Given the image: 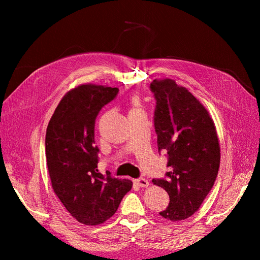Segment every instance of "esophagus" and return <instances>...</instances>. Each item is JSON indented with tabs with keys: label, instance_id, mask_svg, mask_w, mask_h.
I'll return each instance as SVG.
<instances>
[{
	"label": "esophagus",
	"instance_id": "esophagus-1",
	"mask_svg": "<svg viewBox=\"0 0 260 260\" xmlns=\"http://www.w3.org/2000/svg\"><path fill=\"white\" fill-rule=\"evenodd\" d=\"M136 183L139 184L140 186H143V187H145V186H147L148 184H150V183H148V181H147L145 178L137 179V180H136Z\"/></svg>",
	"mask_w": 260,
	"mask_h": 260
}]
</instances>
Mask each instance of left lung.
I'll return each instance as SVG.
<instances>
[{
  "label": "left lung",
  "mask_w": 260,
  "mask_h": 260,
  "mask_svg": "<svg viewBox=\"0 0 260 260\" xmlns=\"http://www.w3.org/2000/svg\"><path fill=\"white\" fill-rule=\"evenodd\" d=\"M156 101L154 128L158 152H167L169 172L153 183L169 193L170 203L159 212L172 221L198 211L211 191L220 165V146L212 118L184 87L174 80H153Z\"/></svg>",
  "instance_id": "left-lung-1"
}]
</instances>
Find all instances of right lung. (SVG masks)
I'll return each mask as SVG.
<instances>
[{"mask_svg":"<svg viewBox=\"0 0 260 260\" xmlns=\"http://www.w3.org/2000/svg\"><path fill=\"white\" fill-rule=\"evenodd\" d=\"M117 93L118 88L76 87L60 101L47 127L46 158L52 189L68 212L87 225L112 217L133 185L97 169L96 118Z\"/></svg>","mask_w":260,"mask_h":260,"instance_id":"1","label":"right lung"}]
</instances>
